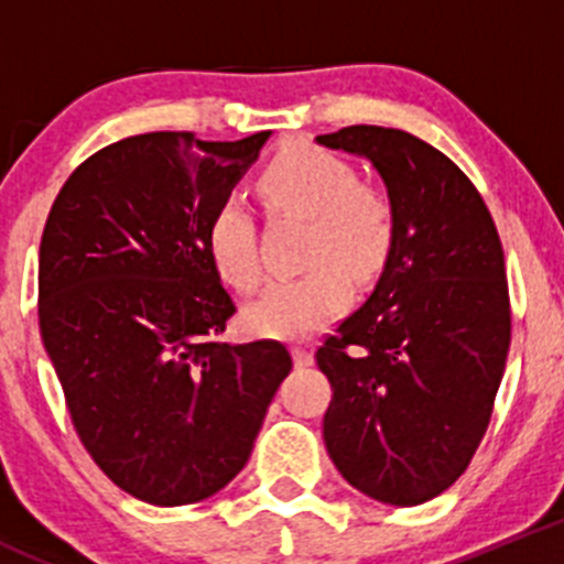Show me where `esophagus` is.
<instances>
[{"instance_id":"1","label":"esophagus","mask_w":564,"mask_h":564,"mask_svg":"<svg viewBox=\"0 0 564 564\" xmlns=\"http://www.w3.org/2000/svg\"><path fill=\"white\" fill-rule=\"evenodd\" d=\"M292 355H294V362H297L300 368H305V366H311V362H314V351H311L308 346H303V344L294 346Z\"/></svg>"}]
</instances>
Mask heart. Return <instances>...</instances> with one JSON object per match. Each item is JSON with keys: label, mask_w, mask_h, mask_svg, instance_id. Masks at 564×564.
Here are the masks:
<instances>
[{"label": "heart", "mask_w": 564, "mask_h": 564, "mask_svg": "<svg viewBox=\"0 0 564 564\" xmlns=\"http://www.w3.org/2000/svg\"><path fill=\"white\" fill-rule=\"evenodd\" d=\"M259 193L275 213L311 220L303 261L314 267L272 281L246 308V324L261 338H305L349 305L346 271L371 281L388 267L398 242V207L384 187L360 182L346 158L311 144L272 158ZM207 250L229 286L250 292L259 283L256 224L237 193L220 198L209 215Z\"/></svg>", "instance_id": "b5f03b06"}]
</instances>
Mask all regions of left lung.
Here are the masks:
<instances>
[{"mask_svg": "<svg viewBox=\"0 0 564 564\" xmlns=\"http://www.w3.org/2000/svg\"><path fill=\"white\" fill-rule=\"evenodd\" d=\"M316 141L368 158L398 207L377 289L316 349L324 445L357 491L412 508L464 475L491 423L510 349L502 240L469 176L417 135L349 124Z\"/></svg>", "mask_w": 564, "mask_h": 564, "instance_id": "left-lung-1", "label": "left lung"}]
</instances>
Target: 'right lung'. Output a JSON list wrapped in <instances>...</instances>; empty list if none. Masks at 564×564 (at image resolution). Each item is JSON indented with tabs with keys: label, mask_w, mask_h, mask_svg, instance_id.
I'll return each mask as SVG.
<instances>
[{
	"label": "right lung",
	"mask_w": 564,
	"mask_h": 564,
	"mask_svg": "<svg viewBox=\"0 0 564 564\" xmlns=\"http://www.w3.org/2000/svg\"><path fill=\"white\" fill-rule=\"evenodd\" d=\"M267 139L161 130L113 141L67 176L45 220V351L82 445L141 502L220 491L292 371L281 340H220L237 308L207 250L209 215Z\"/></svg>",
	"instance_id": "add662e5"
}]
</instances>
